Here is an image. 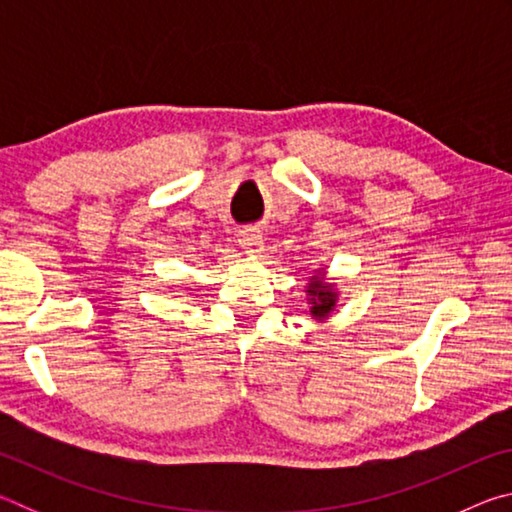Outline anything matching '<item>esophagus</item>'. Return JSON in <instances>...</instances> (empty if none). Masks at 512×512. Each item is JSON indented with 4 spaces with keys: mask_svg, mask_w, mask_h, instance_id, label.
Returning a JSON list of instances; mask_svg holds the SVG:
<instances>
[{
    "mask_svg": "<svg viewBox=\"0 0 512 512\" xmlns=\"http://www.w3.org/2000/svg\"><path fill=\"white\" fill-rule=\"evenodd\" d=\"M239 246L244 248V253L248 255H259L264 250V239L255 230H244L239 235Z\"/></svg>",
    "mask_w": 512,
    "mask_h": 512,
    "instance_id": "34e87169",
    "label": "esophagus"
}]
</instances>
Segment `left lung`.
<instances>
[{"label":"left lung","mask_w":512,"mask_h":512,"mask_svg":"<svg viewBox=\"0 0 512 512\" xmlns=\"http://www.w3.org/2000/svg\"><path fill=\"white\" fill-rule=\"evenodd\" d=\"M307 305H309V316L316 320V323H325V320L336 311V302H339V287L327 277L325 268H316L314 275L307 277Z\"/></svg>","instance_id":"left-lung-1"}]
</instances>
